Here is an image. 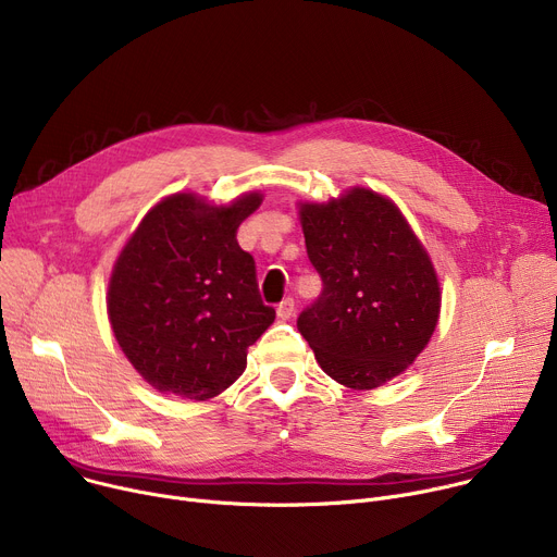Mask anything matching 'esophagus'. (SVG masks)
Masks as SVG:
<instances>
[{
	"label": "esophagus",
	"instance_id": "obj_1",
	"mask_svg": "<svg viewBox=\"0 0 557 557\" xmlns=\"http://www.w3.org/2000/svg\"><path fill=\"white\" fill-rule=\"evenodd\" d=\"M276 314H278L281 321H289L292 319V314H294V301H292V298H283V301L278 304V308H276Z\"/></svg>",
	"mask_w": 557,
	"mask_h": 557
}]
</instances>
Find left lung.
I'll return each mask as SVG.
<instances>
[{
    "label": "left lung",
    "instance_id": "1",
    "mask_svg": "<svg viewBox=\"0 0 557 557\" xmlns=\"http://www.w3.org/2000/svg\"><path fill=\"white\" fill-rule=\"evenodd\" d=\"M296 205L323 278L298 330L327 376L374 391L406 372L437 327L442 287L431 253L395 200L374 189L357 185L327 202Z\"/></svg>",
    "mask_w": 557,
    "mask_h": 557
}]
</instances>
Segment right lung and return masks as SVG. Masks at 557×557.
I'll list each match as a JSON object with an SVG mask.
<instances>
[{
	"label": "right lung",
	"mask_w": 557,
	"mask_h": 557,
	"mask_svg": "<svg viewBox=\"0 0 557 557\" xmlns=\"http://www.w3.org/2000/svg\"><path fill=\"white\" fill-rule=\"evenodd\" d=\"M261 191L213 205L194 191L158 200L122 245L107 289L120 350L162 395L207 401L247 368V348L276 319L236 230Z\"/></svg>",
	"instance_id": "obj_1"
}]
</instances>
